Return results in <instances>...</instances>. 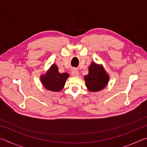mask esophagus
Masks as SVG:
<instances>
[{
  "mask_svg": "<svg viewBox=\"0 0 147 147\" xmlns=\"http://www.w3.org/2000/svg\"><path fill=\"white\" fill-rule=\"evenodd\" d=\"M71 74L73 76H78V75H79L78 71H77L76 69H73L71 71Z\"/></svg>",
  "mask_w": 147,
  "mask_h": 147,
  "instance_id": "obj_1",
  "label": "esophagus"
}]
</instances>
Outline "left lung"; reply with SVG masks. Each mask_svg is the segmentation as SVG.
Masks as SVG:
<instances>
[{"mask_svg":"<svg viewBox=\"0 0 147 147\" xmlns=\"http://www.w3.org/2000/svg\"><path fill=\"white\" fill-rule=\"evenodd\" d=\"M86 86L88 90L96 92L105 88L109 80V76L103 67L92 63L89 67V74L84 77Z\"/></svg>","mask_w":147,"mask_h":147,"instance_id":"8db88e82","label":"left lung"}]
</instances>
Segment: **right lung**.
Masks as SVG:
<instances>
[{"mask_svg": "<svg viewBox=\"0 0 147 147\" xmlns=\"http://www.w3.org/2000/svg\"><path fill=\"white\" fill-rule=\"evenodd\" d=\"M69 76L67 73H59L58 67L53 64L47 73L45 75L41 76V80L47 89L58 92L63 89L66 80Z\"/></svg>", "mask_w": 147, "mask_h": 147, "instance_id": "1", "label": "right lung"}]
</instances>
